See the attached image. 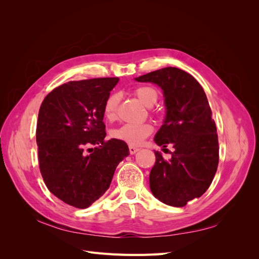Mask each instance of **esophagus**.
Listing matches in <instances>:
<instances>
[{
	"label": "esophagus",
	"instance_id": "34e87169",
	"mask_svg": "<svg viewBox=\"0 0 259 259\" xmlns=\"http://www.w3.org/2000/svg\"><path fill=\"white\" fill-rule=\"evenodd\" d=\"M139 150V148L134 147V146H130V153L131 154H135Z\"/></svg>",
	"mask_w": 259,
	"mask_h": 259
}]
</instances>
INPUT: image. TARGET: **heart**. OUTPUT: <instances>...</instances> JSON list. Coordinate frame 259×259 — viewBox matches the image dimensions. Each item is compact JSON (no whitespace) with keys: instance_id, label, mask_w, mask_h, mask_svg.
Segmentation results:
<instances>
[{"instance_id":"b5f03b06","label":"heart","mask_w":259,"mask_h":259,"mask_svg":"<svg viewBox=\"0 0 259 259\" xmlns=\"http://www.w3.org/2000/svg\"><path fill=\"white\" fill-rule=\"evenodd\" d=\"M136 97L147 107H152L159 99V93L152 86L142 85L134 90ZM120 96L117 94L109 95L104 104V115L107 120L113 121L116 119L117 108H119ZM153 131L150 123H126L114 128L111 132L113 138L126 143L131 146H138L151 134Z\"/></svg>"}]
</instances>
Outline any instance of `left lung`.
Returning a JSON list of instances; mask_svg holds the SVG:
<instances>
[{"mask_svg":"<svg viewBox=\"0 0 259 259\" xmlns=\"http://www.w3.org/2000/svg\"><path fill=\"white\" fill-rule=\"evenodd\" d=\"M136 81L152 82L163 90L166 116L154 142L175 148L170 160L154 151L150 189L165 204L183 207L208 189L218 166V135L206 95L191 74L174 67L155 70Z\"/></svg>","mask_w":259,"mask_h":259,"instance_id":"8db88e82","label":"left lung"}]
</instances>
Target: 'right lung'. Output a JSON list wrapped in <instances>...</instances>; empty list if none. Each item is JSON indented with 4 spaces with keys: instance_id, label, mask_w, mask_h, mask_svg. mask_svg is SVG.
<instances>
[{
    "instance_id": "right-lung-1",
    "label": "right lung",
    "mask_w": 259,
    "mask_h": 259,
    "mask_svg": "<svg viewBox=\"0 0 259 259\" xmlns=\"http://www.w3.org/2000/svg\"><path fill=\"white\" fill-rule=\"evenodd\" d=\"M117 77L70 81L43 100L36 124L38 166L48 189L67 204L86 208L111 184L126 143L105 140L104 104ZM91 145H98L88 149Z\"/></svg>"
}]
</instances>
